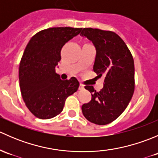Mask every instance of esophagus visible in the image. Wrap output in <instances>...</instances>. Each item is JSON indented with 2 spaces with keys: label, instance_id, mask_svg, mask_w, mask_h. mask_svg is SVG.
Segmentation results:
<instances>
[{
  "label": "esophagus",
  "instance_id": "34e87169",
  "mask_svg": "<svg viewBox=\"0 0 158 158\" xmlns=\"http://www.w3.org/2000/svg\"><path fill=\"white\" fill-rule=\"evenodd\" d=\"M84 89V85H82V84H80V85H79V90H82V89Z\"/></svg>",
  "mask_w": 158,
  "mask_h": 158
}]
</instances>
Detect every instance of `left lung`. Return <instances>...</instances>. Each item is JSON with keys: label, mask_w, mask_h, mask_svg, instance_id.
Listing matches in <instances>:
<instances>
[{"label": "left lung", "mask_w": 158, "mask_h": 158, "mask_svg": "<svg viewBox=\"0 0 158 158\" xmlns=\"http://www.w3.org/2000/svg\"><path fill=\"white\" fill-rule=\"evenodd\" d=\"M80 36H85L96 49L93 70L98 77L105 76L103 88L97 92L92 85L85 89L92 99L83 104L82 111L92 123L105 125L121 115L130 102L135 90V65L130 50L114 32L83 28Z\"/></svg>", "instance_id": "left-lung-1"}]
</instances>
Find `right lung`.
Wrapping results in <instances>:
<instances>
[{"instance_id":"obj_1","label":"right lung","mask_w":158,"mask_h":158,"mask_svg":"<svg viewBox=\"0 0 158 158\" xmlns=\"http://www.w3.org/2000/svg\"><path fill=\"white\" fill-rule=\"evenodd\" d=\"M81 30L73 27L43 30L27 45L19 67L20 88L27 107L36 118L49 119L60 114L67 97L79 88L76 78L62 80L55 68L61 60L62 47Z\"/></svg>"}]
</instances>
